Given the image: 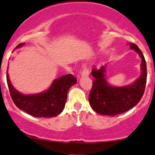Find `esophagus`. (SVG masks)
<instances>
[{"mask_svg": "<svg viewBox=\"0 0 155 155\" xmlns=\"http://www.w3.org/2000/svg\"><path fill=\"white\" fill-rule=\"evenodd\" d=\"M89 75V72L88 70L86 68L85 66H82V72H81V76H87Z\"/></svg>", "mask_w": 155, "mask_h": 155, "instance_id": "esophagus-1", "label": "esophagus"}]
</instances>
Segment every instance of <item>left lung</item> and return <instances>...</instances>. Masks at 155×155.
I'll use <instances>...</instances> for the list:
<instances>
[{"instance_id":"1","label":"left lung","mask_w":155,"mask_h":155,"mask_svg":"<svg viewBox=\"0 0 155 155\" xmlns=\"http://www.w3.org/2000/svg\"><path fill=\"white\" fill-rule=\"evenodd\" d=\"M129 45L142 59V73L133 83L122 87L113 86L105 78L106 66L91 70L94 81L88 101L92 109L102 115L115 116L129 110L139 103L144 94L147 81L146 62L139 47L133 43Z\"/></svg>"}]
</instances>
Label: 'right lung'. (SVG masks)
Instances as JSON below:
<instances>
[{
	"label": "right lung",
	"mask_w": 155,
	"mask_h": 155,
	"mask_svg": "<svg viewBox=\"0 0 155 155\" xmlns=\"http://www.w3.org/2000/svg\"><path fill=\"white\" fill-rule=\"evenodd\" d=\"M24 44L20 43L15 49L19 48ZM7 82L12 100L17 107L36 117H53L63 111L69 89L77 80L72 74L65 75L54 79L48 90L33 94L19 92L10 82L8 73Z\"/></svg>",
	"instance_id": "obj_1"
}]
</instances>
